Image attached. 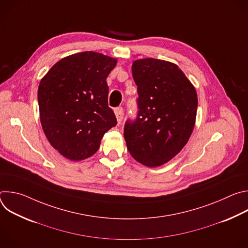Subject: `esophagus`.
<instances>
[{
    "instance_id": "1",
    "label": "esophagus",
    "mask_w": 248,
    "mask_h": 248,
    "mask_svg": "<svg viewBox=\"0 0 248 248\" xmlns=\"http://www.w3.org/2000/svg\"><path fill=\"white\" fill-rule=\"evenodd\" d=\"M124 109L122 107H118V108L115 109V115L117 117V121H118L119 124L122 123L123 118H124Z\"/></svg>"
}]
</instances>
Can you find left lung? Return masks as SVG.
Segmentation results:
<instances>
[{
	"mask_svg": "<svg viewBox=\"0 0 248 248\" xmlns=\"http://www.w3.org/2000/svg\"><path fill=\"white\" fill-rule=\"evenodd\" d=\"M137 85V115L126 120L127 150L147 167L161 166L187 143L194 127L197 94L180 67L170 62L142 59L132 63Z\"/></svg>",
	"mask_w": 248,
	"mask_h": 248,
	"instance_id": "1",
	"label": "left lung"
}]
</instances>
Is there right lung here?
I'll list each match as a JSON object with an SVG mask.
<instances>
[{"instance_id": "add662e5", "label": "right lung", "mask_w": 248, "mask_h": 248, "mask_svg": "<svg viewBox=\"0 0 248 248\" xmlns=\"http://www.w3.org/2000/svg\"><path fill=\"white\" fill-rule=\"evenodd\" d=\"M116 63V59L100 53H78L59 61L41 79V124L63 157L79 161L92 156L103 135L117 124L106 81Z\"/></svg>"}]
</instances>
